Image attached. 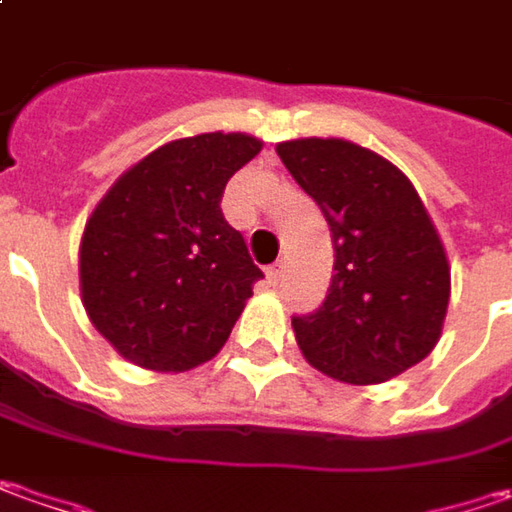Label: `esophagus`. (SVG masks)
I'll return each mask as SVG.
<instances>
[{
	"instance_id": "obj_1",
	"label": "esophagus",
	"mask_w": 512,
	"mask_h": 512,
	"mask_svg": "<svg viewBox=\"0 0 512 512\" xmlns=\"http://www.w3.org/2000/svg\"><path fill=\"white\" fill-rule=\"evenodd\" d=\"M269 280H272V283H277V280H280V274H283V263H274V266H269Z\"/></svg>"
}]
</instances>
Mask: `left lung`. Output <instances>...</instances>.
Segmentation results:
<instances>
[{"label": "left lung", "mask_w": 512, "mask_h": 512, "mask_svg": "<svg viewBox=\"0 0 512 512\" xmlns=\"http://www.w3.org/2000/svg\"><path fill=\"white\" fill-rule=\"evenodd\" d=\"M277 155L323 209L334 243L323 306L291 317L303 357L351 385H377L425 360L448 314L450 266L414 184L343 138L283 141Z\"/></svg>", "instance_id": "obj_1"}]
</instances>
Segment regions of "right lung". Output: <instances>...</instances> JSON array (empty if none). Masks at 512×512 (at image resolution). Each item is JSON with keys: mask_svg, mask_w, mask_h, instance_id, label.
I'll list each match as a JSON object with an SVG mask.
<instances>
[{"mask_svg": "<svg viewBox=\"0 0 512 512\" xmlns=\"http://www.w3.org/2000/svg\"><path fill=\"white\" fill-rule=\"evenodd\" d=\"M260 150L246 133L178 138L98 201L81 235V303L124 360L178 374L229 340L263 272L223 218L221 198Z\"/></svg>", "mask_w": 512, "mask_h": 512, "instance_id": "add662e5", "label": "right lung"}]
</instances>
